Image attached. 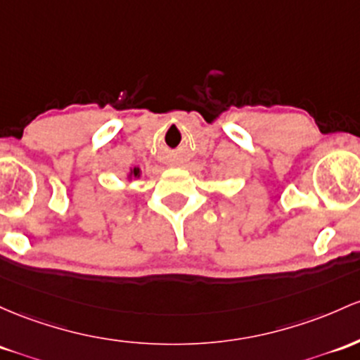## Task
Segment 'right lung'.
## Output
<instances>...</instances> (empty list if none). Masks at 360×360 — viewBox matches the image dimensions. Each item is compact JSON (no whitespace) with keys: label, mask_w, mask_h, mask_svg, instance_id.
<instances>
[{"label":"right lung","mask_w":360,"mask_h":360,"mask_svg":"<svg viewBox=\"0 0 360 360\" xmlns=\"http://www.w3.org/2000/svg\"><path fill=\"white\" fill-rule=\"evenodd\" d=\"M129 177H140V169H131V171H129Z\"/></svg>","instance_id":"right-lung-1"}]
</instances>
